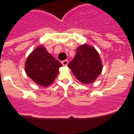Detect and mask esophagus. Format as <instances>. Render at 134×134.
<instances>
[{"label": "esophagus", "instance_id": "1", "mask_svg": "<svg viewBox=\"0 0 134 134\" xmlns=\"http://www.w3.org/2000/svg\"><path fill=\"white\" fill-rule=\"evenodd\" d=\"M62 64L63 66H67L68 64V61L67 60H63V61H62Z\"/></svg>", "mask_w": 134, "mask_h": 134}]
</instances>
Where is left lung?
<instances>
[{"label": "left lung", "instance_id": "left-lung-1", "mask_svg": "<svg viewBox=\"0 0 134 134\" xmlns=\"http://www.w3.org/2000/svg\"><path fill=\"white\" fill-rule=\"evenodd\" d=\"M68 66L75 77L84 84L94 82L103 70L102 62L97 51L86 44L77 48L74 59L70 62Z\"/></svg>", "mask_w": 134, "mask_h": 134}]
</instances>
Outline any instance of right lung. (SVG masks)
I'll return each instance as SVG.
<instances>
[{
  "label": "right lung",
  "instance_id": "right-lung-1",
  "mask_svg": "<svg viewBox=\"0 0 134 134\" xmlns=\"http://www.w3.org/2000/svg\"><path fill=\"white\" fill-rule=\"evenodd\" d=\"M62 66L48 52L43 46H39L29 54L25 62V72L35 83L48 86L53 83Z\"/></svg>",
  "mask_w": 134,
  "mask_h": 134
}]
</instances>
